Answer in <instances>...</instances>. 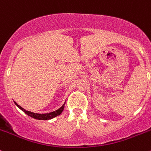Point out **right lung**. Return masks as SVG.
Returning a JSON list of instances; mask_svg holds the SVG:
<instances>
[{
  "mask_svg": "<svg viewBox=\"0 0 151 151\" xmlns=\"http://www.w3.org/2000/svg\"><path fill=\"white\" fill-rule=\"evenodd\" d=\"M14 104L16 106H17L18 107H19V109L22 111V112H24L25 114H27L28 116L31 117V118H34V119L46 121V120L52 119V118H55V117L58 116V115H60V114L62 113V112L63 111V109H64V106H65V103H66V101L64 102V104L62 105V106H60V107L59 108V109H58L57 110L53 111V112H49V113H42V114L35 113V112L26 110V109H25L24 108H22V106H20L19 105H18L14 101Z\"/></svg>",
  "mask_w": 151,
  "mask_h": 151,
  "instance_id": "add662e5",
  "label": "right lung"
}]
</instances>
